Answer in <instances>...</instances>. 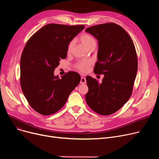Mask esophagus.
Instances as JSON below:
<instances>
[{
	"label": "esophagus",
	"instance_id": "34e87169",
	"mask_svg": "<svg viewBox=\"0 0 159 159\" xmlns=\"http://www.w3.org/2000/svg\"><path fill=\"white\" fill-rule=\"evenodd\" d=\"M86 82V79L85 77H82L80 79V84H85Z\"/></svg>",
	"mask_w": 159,
	"mask_h": 159
}]
</instances>
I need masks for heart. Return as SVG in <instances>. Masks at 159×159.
<instances>
[{"mask_svg": "<svg viewBox=\"0 0 159 159\" xmlns=\"http://www.w3.org/2000/svg\"><path fill=\"white\" fill-rule=\"evenodd\" d=\"M80 40L81 41L82 44L87 49L89 48L91 46H95L97 44L95 39L92 35L88 34V33H84V34H82L80 37ZM74 44V40H71L69 43L68 47H67V52H68V53H70L73 51ZM91 63V61L89 60H82L78 62L76 65H75V66H76V68L79 70L81 71H86L88 69Z\"/></svg>", "mask_w": 159, "mask_h": 159, "instance_id": "1", "label": "heart"}]
</instances>
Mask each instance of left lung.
<instances>
[{
  "label": "left lung",
  "instance_id": "1",
  "mask_svg": "<svg viewBox=\"0 0 159 159\" xmlns=\"http://www.w3.org/2000/svg\"><path fill=\"white\" fill-rule=\"evenodd\" d=\"M86 32L98 40L94 73L104 75L102 82L86 77V101L102 115L114 113L131 97L137 72V56L133 42L119 25L106 23L88 28Z\"/></svg>",
  "mask_w": 159,
  "mask_h": 159
}]
</instances>
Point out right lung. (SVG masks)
Instances as JSON below:
<instances>
[{
  "label": "right lung",
  "mask_w": 159,
  "mask_h": 159,
  "mask_svg": "<svg viewBox=\"0 0 159 159\" xmlns=\"http://www.w3.org/2000/svg\"><path fill=\"white\" fill-rule=\"evenodd\" d=\"M85 28L49 24L28 40L20 58V86L33 110L43 115L57 112L80 81V75L69 71L58 78L54 71L67 56L70 41Z\"/></svg>",
  "instance_id": "obj_1"
}]
</instances>
